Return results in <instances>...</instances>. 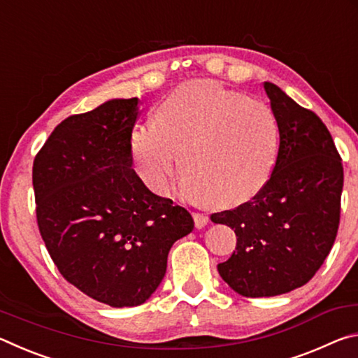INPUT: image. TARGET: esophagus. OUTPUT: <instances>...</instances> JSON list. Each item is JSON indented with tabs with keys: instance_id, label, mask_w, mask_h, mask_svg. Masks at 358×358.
<instances>
[{
	"instance_id": "34e87169",
	"label": "esophagus",
	"mask_w": 358,
	"mask_h": 358,
	"mask_svg": "<svg viewBox=\"0 0 358 358\" xmlns=\"http://www.w3.org/2000/svg\"><path fill=\"white\" fill-rule=\"evenodd\" d=\"M192 217H194V224H196L197 229H202V227L207 226V222H208L207 215L197 213V211H196V213H192Z\"/></svg>"
}]
</instances>
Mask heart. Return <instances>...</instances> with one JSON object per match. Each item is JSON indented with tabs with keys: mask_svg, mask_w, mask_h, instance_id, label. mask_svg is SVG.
I'll use <instances>...</instances> for the list:
<instances>
[{
	"mask_svg": "<svg viewBox=\"0 0 358 358\" xmlns=\"http://www.w3.org/2000/svg\"><path fill=\"white\" fill-rule=\"evenodd\" d=\"M280 148L271 108L216 82H189L157 107L155 123L137 126L131 150L143 183L167 194L183 151V187L220 205L245 202L270 180Z\"/></svg>",
	"mask_w": 358,
	"mask_h": 358,
	"instance_id": "heart-1",
	"label": "heart"
}]
</instances>
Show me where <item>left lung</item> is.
<instances>
[{
    "label": "left lung",
    "mask_w": 358,
    "mask_h": 358,
    "mask_svg": "<svg viewBox=\"0 0 358 358\" xmlns=\"http://www.w3.org/2000/svg\"><path fill=\"white\" fill-rule=\"evenodd\" d=\"M264 88L280 129L273 173L251 201L211 215L237 235V248L217 271L252 299L290 292L317 273L335 243L344 181L322 120L276 85Z\"/></svg>",
    "instance_id": "8db88e82"
}]
</instances>
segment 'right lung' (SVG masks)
Listing matches in <instances>:
<instances>
[{
    "label": "right lung",
    "instance_id": "add662e5",
    "mask_svg": "<svg viewBox=\"0 0 358 358\" xmlns=\"http://www.w3.org/2000/svg\"><path fill=\"white\" fill-rule=\"evenodd\" d=\"M138 99H113L59 123L33 162L36 220L59 273L113 308L159 286L189 211L156 196L132 169Z\"/></svg>",
    "mask_w": 358,
    "mask_h": 358
}]
</instances>
